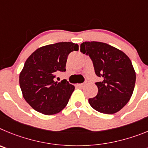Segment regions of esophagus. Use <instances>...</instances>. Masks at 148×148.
<instances>
[{"label": "esophagus", "instance_id": "esophagus-1", "mask_svg": "<svg viewBox=\"0 0 148 148\" xmlns=\"http://www.w3.org/2000/svg\"><path fill=\"white\" fill-rule=\"evenodd\" d=\"M85 85H86V84H85V83H79V84H77V86H79V87H83V86H85Z\"/></svg>", "mask_w": 148, "mask_h": 148}]
</instances>
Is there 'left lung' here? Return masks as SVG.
Instances as JSON below:
<instances>
[{"mask_svg": "<svg viewBox=\"0 0 148 148\" xmlns=\"http://www.w3.org/2000/svg\"><path fill=\"white\" fill-rule=\"evenodd\" d=\"M80 51L92 60L95 73L102 77L96 82L98 93L88 99L90 106L102 114L118 112L130 100L134 90L136 72L130 58L122 51L102 42H84Z\"/></svg>", "mask_w": 148, "mask_h": 148, "instance_id": "1", "label": "left lung"}]
</instances>
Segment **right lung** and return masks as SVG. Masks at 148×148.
<instances>
[{
	"label": "right lung",
	"mask_w": 148,
	"mask_h": 148,
	"mask_svg": "<svg viewBox=\"0 0 148 148\" xmlns=\"http://www.w3.org/2000/svg\"><path fill=\"white\" fill-rule=\"evenodd\" d=\"M78 50L77 43L57 42L38 48L27 58L19 83L23 97L33 109L53 115L66 107L74 86L66 79L58 82L54 78L59 71H66L69 53Z\"/></svg>",
	"instance_id": "add662e5"
}]
</instances>
